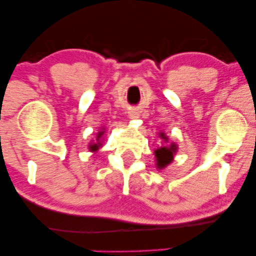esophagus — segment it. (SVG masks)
<instances>
[{
    "label": "esophagus",
    "instance_id": "esophagus-1",
    "mask_svg": "<svg viewBox=\"0 0 256 256\" xmlns=\"http://www.w3.org/2000/svg\"><path fill=\"white\" fill-rule=\"evenodd\" d=\"M128 116H130L131 119H136V118H138V116H140V114H138V112H136V110H132V112H130V114H128Z\"/></svg>",
    "mask_w": 256,
    "mask_h": 256
}]
</instances>
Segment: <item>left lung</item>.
<instances>
[{"label":"left lung","mask_w":256,"mask_h":256,"mask_svg":"<svg viewBox=\"0 0 256 256\" xmlns=\"http://www.w3.org/2000/svg\"><path fill=\"white\" fill-rule=\"evenodd\" d=\"M160 137L162 138L164 140H166V142H168V138L165 136V134H160ZM176 152H177V146H176L174 143L158 148L154 152L158 168H165L167 165H170L173 161V155L176 154Z\"/></svg>","instance_id":"obj_1"}]
</instances>
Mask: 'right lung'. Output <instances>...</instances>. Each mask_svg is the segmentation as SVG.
I'll list each match as a JSON object with an SVG mask.
<instances>
[{
	"label": "right lung",
	"instance_id": "obj_1",
	"mask_svg": "<svg viewBox=\"0 0 256 256\" xmlns=\"http://www.w3.org/2000/svg\"><path fill=\"white\" fill-rule=\"evenodd\" d=\"M104 134V131H100L98 134V137H96V143H92L91 142L90 144H89V149L91 152H96V150H98V148L100 146H101V142H100V138L102 137V134Z\"/></svg>",
	"mask_w": 256,
	"mask_h": 256
}]
</instances>
